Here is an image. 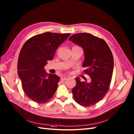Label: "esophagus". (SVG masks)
Listing matches in <instances>:
<instances>
[{
  "mask_svg": "<svg viewBox=\"0 0 134 134\" xmlns=\"http://www.w3.org/2000/svg\"><path fill=\"white\" fill-rule=\"evenodd\" d=\"M66 79H67V77H66L63 76V77H61V80L62 81H64V80H66Z\"/></svg>",
  "mask_w": 134,
  "mask_h": 134,
  "instance_id": "34e87169",
  "label": "esophagus"
}]
</instances>
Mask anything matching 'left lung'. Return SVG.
<instances>
[{
    "label": "left lung",
    "mask_w": 134,
    "mask_h": 134,
    "mask_svg": "<svg viewBox=\"0 0 134 134\" xmlns=\"http://www.w3.org/2000/svg\"><path fill=\"white\" fill-rule=\"evenodd\" d=\"M83 48L85 60L84 73L90 77L91 81H80L75 78L76 85L72 89L75 101L84 107L95 105L105 96L109 89L113 71L112 51L104 40L86 33L74 34L69 38Z\"/></svg>",
    "instance_id": "obj_1"
}]
</instances>
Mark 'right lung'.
<instances>
[{
    "instance_id": "add662e5",
    "label": "right lung",
    "mask_w": 134,
    "mask_h": 134,
    "mask_svg": "<svg viewBox=\"0 0 134 134\" xmlns=\"http://www.w3.org/2000/svg\"><path fill=\"white\" fill-rule=\"evenodd\" d=\"M70 33L46 32L36 35L25 42L20 51L17 72L25 94L38 103H45L55 93L60 77L48 74L44 66L52 60L59 46Z\"/></svg>"
}]
</instances>
